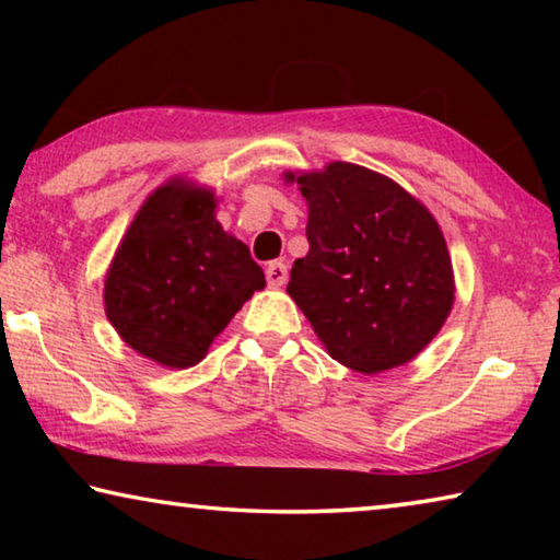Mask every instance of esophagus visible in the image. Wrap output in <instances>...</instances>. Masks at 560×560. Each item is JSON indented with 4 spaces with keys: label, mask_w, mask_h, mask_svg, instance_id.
<instances>
[{
    "label": "esophagus",
    "mask_w": 560,
    "mask_h": 560,
    "mask_svg": "<svg viewBox=\"0 0 560 560\" xmlns=\"http://www.w3.org/2000/svg\"><path fill=\"white\" fill-rule=\"evenodd\" d=\"M289 279V267L283 261H271L267 267V283L271 289H279Z\"/></svg>",
    "instance_id": "1"
}]
</instances>
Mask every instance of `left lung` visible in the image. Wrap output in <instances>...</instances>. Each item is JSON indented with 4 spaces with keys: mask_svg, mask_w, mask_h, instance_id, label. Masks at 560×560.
I'll list each match as a JSON object with an SVG mask.
<instances>
[{
    "mask_svg": "<svg viewBox=\"0 0 560 560\" xmlns=\"http://www.w3.org/2000/svg\"><path fill=\"white\" fill-rule=\"evenodd\" d=\"M308 205L289 296L328 355L363 375L405 365L440 334L454 271L438 220L395 179L353 163L283 173Z\"/></svg>",
    "mask_w": 560,
    "mask_h": 560,
    "instance_id": "1",
    "label": "left lung"
}]
</instances>
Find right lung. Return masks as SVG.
<instances>
[{"mask_svg":"<svg viewBox=\"0 0 560 560\" xmlns=\"http://www.w3.org/2000/svg\"><path fill=\"white\" fill-rule=\"evenodd\" d=\"M264 287L246 244L217 222L214 189L177 175L132 217L106 271L103 306L122 343L183 371Z\"/></svg>","mask_w":560,"mask_h":560,"instance_id":"right-lung-1","label":"right lung"}]
</instances>
